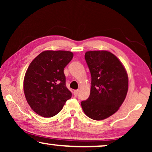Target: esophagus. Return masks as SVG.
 <instances>
[{
    "instance_id": "obj_1",
    "label": "esophagus",
    "mask_w": 152,
    "mask_h": 152,
    "mask_svg": "<svg viewBox=\"0 0 152 152\" xmlns=\"http://www.w3.org/2000/svg\"><path fill=\"white\" fill-rule=\"evenodd\" d=\"M78 93H79V90H78V89H77V90H75L74 92H73L75 96H77Z\"/></svg>"
}]
</instances>
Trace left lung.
<instances>
[{"label":"left lung","instance_id":"1","mask_svg":"<svg viewBox=\"0 0 152 152\" xmlns=\"http://www.w3.org/2000/svg\"><path fill=\"white\" fill-rule=\"evenodd\" d=\"M85 59L91 75L90 96L81 102L88 118L102 120L119 109L128 91V75L117 57L107 50L88 51Z\"/></svg>","mask_w":152,"mask_h":152}]
</instances>
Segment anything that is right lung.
I'll return each mask as SVG.
<instances>
[{"label":"right lung","instance_id":"right-lung-1","mask_svg":"<svg viewBox=\"0 0 152 152\" xmlns=\"http://www.w3.org/2000/svg\"><path fill=\"white\" fill-rule=\"evenodd\" d=\"M72 57L70 51L45 50L30 63L25 75L23 90L27 102L38 115L53 117L71 98L64 70Z\"/></svg>","mask_w":152,"mask_h":152}]
</instances>
